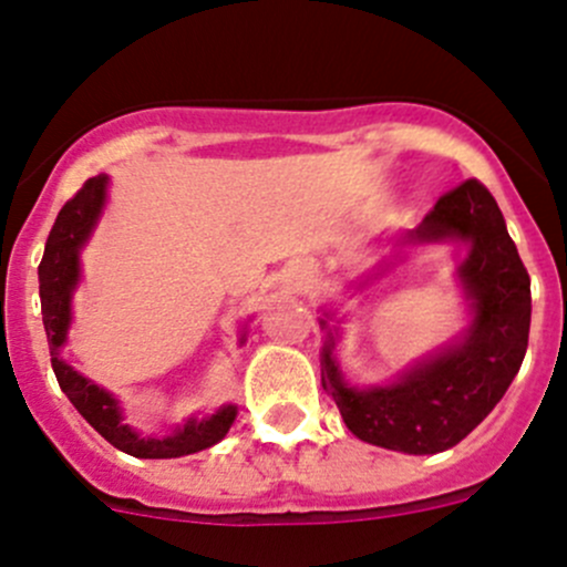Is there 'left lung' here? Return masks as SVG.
Listing matches in <instances>:
<instances>
[{
  "instance_id": "1",
  "label": "left lung",
  "mask_w": 567,
  "mask_h": 567,
  "mask_svg": "<svg viewBox=\"0 0 567 567\" xmlns=\"http://www.w3.org/2000/svg\"><path fill=\"white\" fill-rule=\"evenodd\" d=\"M404 238L413 244L445 238L470 244L458 279L473 301V323L449 348L402 372L396 383L374 389L344 383L329 337L323 389L363 443L402 454H440L492 413L519 372L533 312L529 274L497 200L478 178H464L445 193Z\"/></svg>"
}]
</instances>
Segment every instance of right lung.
I'll return each instance as SVG.
<instances>
[{
    "instance_id": "obj_1",
    "label": "right lung",
    "mask_w": 567,
    "mask_h": 567,
    "mask_svg": "<svg viewBox=\"0 0 567 567\" xmlns=\"http://www.w3.org/2000/svg\"><path fill=\"white\" fill-rule=\"evenodd\" d=\"M105 189L109 176L100 174L89 178L86 184L62 206L51 234H48L43 260H40V307H43V326L51 348V367L59 380V389L68 393L75 410L89 421L113 449L124 451L138 458H176L198 451L212 449L214 443L228 434L236 421L234 404H225L208 419H189L182 429L168 437H141L127 424H122V410L109 391L94 385L92 380L75 372L68 361H62L59 350L68 342L70 329V301L81 279V247L92 236L100 212L105 206Z\"/></svg>"
}]
</instances>
